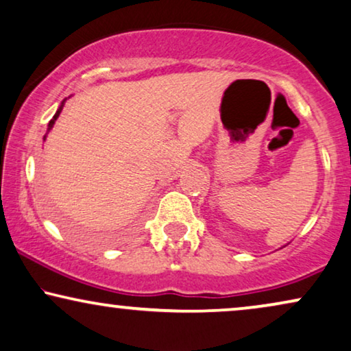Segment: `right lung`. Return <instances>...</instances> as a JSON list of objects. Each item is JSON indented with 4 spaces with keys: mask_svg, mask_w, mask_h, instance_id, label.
<instances>
[{
    "mask_svg": "<svg viewBox=\"0 0 351 351\" xmlns=\"http://www.w3.org/2000/svg\"><path fill=\"white\" fill-rule=\"evenodd\" d=\"M62 107H64V104H62V105H60V108H59V110H57V113L54 114V118H52V119H51V121H49V128H47V131H49V129H51L52 126H54L56 119H57V118H59V114H60V112H62ZM45 138H46V136H45Z\"/></svg>",
    "mask_w": 351,
    "mask_h": 351,
    "instance_id": "1",
    "label": "right lung"
}]
</instances>
